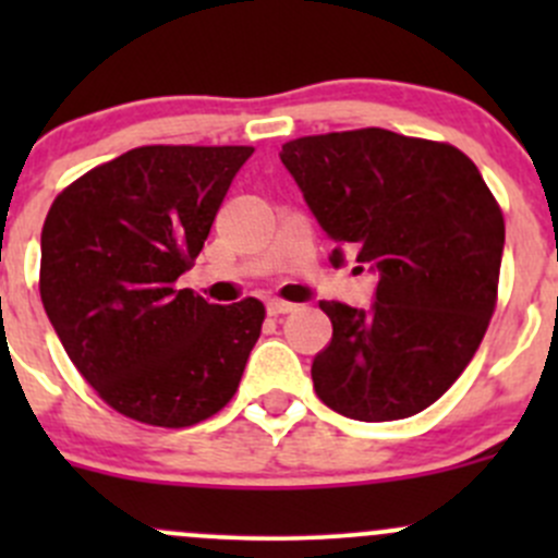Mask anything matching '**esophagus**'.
Here are the masks:
<instances>
[{
	"instance_id": "1",
	"label": "esophagus",
	"mask_w": 558,
	"mask_h": 558,
	"mask_svg": "<svg viewBox=\"0 0 558 558\" xmlns=\"http://www.w3.org/2000/svg\"><path fill=\"white\" fill-rule=\"evenodd\" d=\"M296 305H291V302H283V300H269L267 302V313L269 315H286L294 311Z\"/></svg>"
}]
</instances>
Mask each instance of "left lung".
<instances>
[{
	"label": "left lung",
	"instance_id": "1",
	"mask_svg": "<svg viewBox=\"0 0 558 558\" xmlns=\"http://www.w3.org/2000/svg\"><path fill=\"white\" fill-rule=\"evenodd\" d=\"M280 161L337 243L331 262L351 251L380 275L369 313L320 302L331 340L313 359L315 393L356 421L421 413L464 373L497 307L499 202L459 148L378 126L291 140Z\"/></svg>",
	"mask_w": 558,
	"mask_h": 558
}]
</instances>
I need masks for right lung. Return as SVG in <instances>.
<instances>
[{
	"label": "right lung",
	"mask_w": 558,
	"mask_h": 558,
	"mask_svg": "<svg viewBox=\"0 0 558 558\" xmlns=\"http://www.w3.org/2000/svg\"><path fill=\"white\" fill-rule=\"evenodd\" d=\"M251 154L143 145L81 174L45 216V313L77 373L126 418L183 429L238 391L267 311L256 296L210 305L178 278Z\"/></svg>",
	"instance_id": "1"
}]
</instances>
